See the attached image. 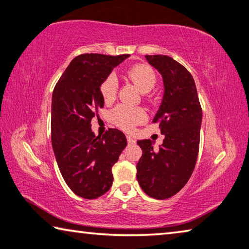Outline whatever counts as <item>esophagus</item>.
I'll use <instances>...</instances> for the list:
<instances>
[{"instance_id": "esophagus-1", "label": "esophagus", "mask_w": 249, "mask_h": 249, "mask_svg": "<svg viewBox=\"0 0 249 249\" xmlns=\"http://www.w3.org/2000/svg\"><path fill=\"white\" fill-rule=\"evenodd\" d=\"M127 141H128V143H135V139L130 136H127Z\"/></svg>"}]
</instances>
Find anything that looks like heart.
<instances>
[{
  "label": "heart",
  "mask_w": 249,
  "mask_h": 249,
  "mask_svg": "<svg viewBox=\"0 0 249 249\" xmlns=\"http://www.w3.org/2000/svg\"><path fill=\"white\" fill-rule=\"evenodd\" d=\"M128 78L135 83L141 92L147 93L155 87L157 76L151 67L146 64H137L127 72ZM119 89V81L114 73L108 74L100 86V92L106 102H111L117 97ZM147 114L141 108H130L119 105L110 111V119L117 127L124 130H131L135 125L146 120Z\"/></svg>",
  "instance_id": "heart-1"
}]
</instances>
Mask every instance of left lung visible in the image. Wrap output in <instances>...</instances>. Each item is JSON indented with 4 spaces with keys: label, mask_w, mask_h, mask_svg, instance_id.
Returning a JSON list of instances; mask_svg holds the SVG:
<instances>
[{
    "label": "left lung",
    "mask_w": 249,
    "mask_h": 249,
    "mask_svg": "<svg viewBox=\"0 0 249 249\" xmlns=\"http://www.w3.org/2000/svg\"><path fill=\"white\" fill-rule=\"evenodd\" d=\"M162 75L164 93L154 118L164 135L154 150L150 139L138 140L142 156L137 163V179L155 199H167L180 190L196 166L199 150L202 111L193 75L168 55H146Z\"/></svg>",
    "instance_id": "obj_1"
}]
</instances>
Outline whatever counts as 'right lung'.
I'll return each instance as SVG.
<instances>
[{
	"label": "right lung",
	"mask_w": 249,
	"mask_h": 249,
	"mask_svg": "<svg viewBox=\"0 0 249 249\" xmlns=\"http://www.w3.org/2000/svg\"><path fill=\"white\" fill-rule=\"evenodd\" d=\"M129 54L86 53L71 61L52 94L51 140L64 181L76 196L95 199L112 186V166L127 146L124 132L110 128L94 136L91 120L105 105L100 86Z\"/></svg>",
	"instance_id": "add662e5"
}]
</instances>
